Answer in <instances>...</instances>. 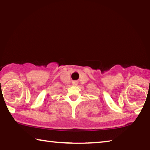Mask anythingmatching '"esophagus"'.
<instances>
[{
	"instance_id": "esophagus-1",
	"label": "esophagus",
	"mask_w": 150,
	"mask_h": 150,
	"mask_svg": "<svg viewBox=\"0 0 150 150\" xmlns=\"http://www.w3.org/2000/svg\"><path fill=\"white\" fill-rule=\"evenodd\" d=\"M74 83H77V82H74Z\"/></svg>"
}]
</instances>
